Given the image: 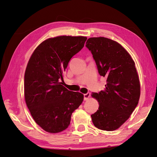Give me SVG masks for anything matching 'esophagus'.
Here are the masks:
<instances>
[{
    "label": "esophagus",
    "instance_id": "1",
    "mask_svg": "<svg viewBox=\"0 0 157 157\" xmlns=\"http://www.w3.org/2000/svg\"><path fill=\"white\" fill-rule=\"evenodd\" d=\"M90 92H88L87 94H84V101L88 100V99L89 98H90Z\"/></svg>",
    "mask_w": 157,
    "mask_h": 157
}]
</instances>
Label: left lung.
<instances>
[{
    "mask_svg": "<svg viewBox=\"0 0 157 157\" xmlns=\"http://www.w3.org/2000/svg\"><path fill=\"white\" fill-rule=\"evenodd\" d=\"M86 46L99 74L107 78L105 90L92 94L99 102L98 110L91 115L93 124L102 130H115L129 118L139 101L140 83L135 63L119 43L107 38H90Z\"/></svg>",
    "mask_w": 157,
    "mask_h": 157,
    "instance_id": "obj_1",
    "label": "left lung"
}]
</instances>
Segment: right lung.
<instances>
[{
  "label": "right lung",
  "instance_id": "1",
  "mask_svg": "<svg viewBox=\"0 0 157 157\" xmlns=\"http://www.w3.org/2000/svg\"><path fill=\"white\" fill-rule=\"evenodd\" d=\"M86 36H59L43 41L33 52L24 76L27 106L36 124L47 132L65 130L84 96L63 86L70 59L84 47Z\"/></svg>",
  "mask_w": 157,
  "mask_h": 157
}]
</instances>
